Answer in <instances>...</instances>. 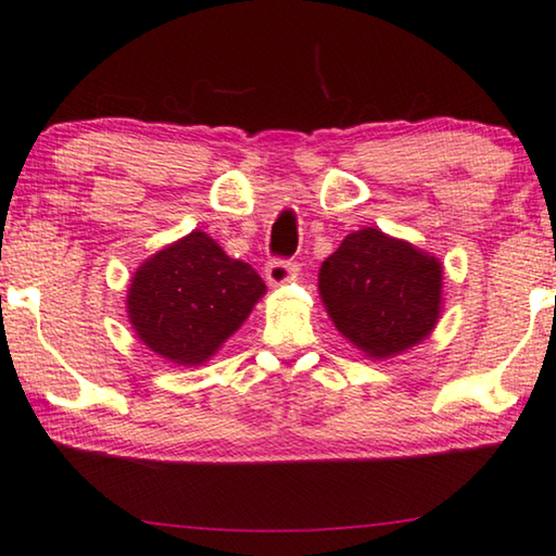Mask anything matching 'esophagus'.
Returning a JSON list of instances; mask_svg holds the SVG:
<instances>
[{
    "instance_id": "1",
    "label": "esophagus",
    "mask_w": 556,
    "mask_h": 556,
    "mask_svg": "<svg viewBox=\"0 0 556 556\" xmlns=\"http://www.w3.org/2000/svg\"><path fill=\"white\" fill-rule=\"evenodd\" d=\"M293 263L291 261H280V258H273L265 265V280H268V286H283L288 280L293 278Z\"/></svg>"
}]
</instances>
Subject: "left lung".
I'll return each mask as SVG.
<instances>
[{
  "label": "left lung",
  "mask_w": 556,
  "mask_h": 556,
  "mask_svg": "<svg viewBox=\"0 0 556 556\" xmlns=\"http://www.w3.org/2000/svg\"><path fill=\"white\" fill-rule=\"evenodd\" d=\"M439 258L378 228L343 238L318 273V291L341 336L371 358L421 343L441 313Z\"/></svg>",
  "instance_id": "obj_1"
}]
</instances>
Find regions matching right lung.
Returning <instances> with one entry per match:
<instances>
[{
    "label": "right lung",
    "instance_id": "add662e5",
    "mask_svg": "<svg viewBox=\"0 0 556 556\" xmlns=\"http://www.w3.org/2000/svg\"><path fill=\"white\" fill-rule=\"evenodd\" d=\"M263 293V278L251 265L192 230L135 270L127 318L157 356L200 366L243 326Z\"/></svg>",
    "mask_w": 556,
    "mask_h": 556
}]
</instances>
